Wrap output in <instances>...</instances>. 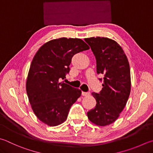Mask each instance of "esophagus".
<instances>
[{
	"mask_svg": "<svg viewBox=\"0 0 153 153\" xmlns=\"http://www.w3.org/2000/svg\"><path fill=\"white\" fill-rule=\"evenodd\" d=\"M89 93H88V92H82V96H88L89 95Z\"/></svg>",
	"mask_w": 153,
	"mask_h": 153,
	"instance_id": "esophagus-1",
	"label": "esophagus"
}]
</instances>
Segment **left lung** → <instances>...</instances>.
I'll list each match as a JSON object with an SVG mask.
<instances>
[{"label": "left lung", "instance_id": "1", "mask_svg": "<svg viewBox=\"0 0 153 153\" xmlns=\"http://www.w3.org/2000/svg\"><path fill=\"white\" fill-rule=\"evenodd\" d=\"M97 60V74H104L102 88L93 93L94 108L87 112L88 119L99 126L112 124L125 108L131 93L129 63L121 47L113 40L97 36L85 39Z\"/></svg>", "mask_w": 153, "mask_h": 153}]
</instances>
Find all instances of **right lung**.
I'll return each mask as SVG.
<instances>
[{
    "instance_id": "add662e5",
    "label": "right lung",
    "mask_w": 153,
    "mask_h": 153,
    "mask_svg": "<svg viewBox=\"0 0 153 153\" xmlns=\"http://www.w3.org/2000/svg\"><path fill=\"white\" fill-rule=\"evenodd\" d=\"M89 49L80 39L60 38L43 45L32 60L26 84L31 107L37 118L48 126L67 119L81 91L60 82L70 71L73 56Z\"/></svg>"
}]
</instances>
